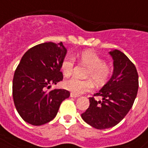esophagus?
I'll list each match as a JSON object with an SVG mask.
<instances>
[{
  "instance_id": "obj_1",
  "label": "esophagus",
  "mask_w": 148,
  "mask_h": 148,
  "mask_svg": "<svg viewBox=\"0 0 148 148\" xmlns=\"http://www.w3.org/2000/svg\"><path fill=\"white\" fill-rule=\"evenodd\" d=\"M71 97H74V98H76V97H79V96H78V95H76V94H74V93H71Z\"/></svg>"
}]
</instances>
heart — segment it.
<instances>
[{
	"label": "heart",
	"mask_w": 148,
	"mask_h": 148,
	"mask_svg": "<svg viewBox=\"0 0 148 148\" xmlns=\"http://www.w3.org/2000/svg\"><path fill=\"white\" fill-rule=\"evenodd\" d=\"M79 61L82 64L89 67L86 77H90L97 86H102L107 82L111 75V66L104 62L102 58L93 51H85L79 55ZM75 59L72 56L66 55L62 61L61 70L65 76L72 74L74 70ZM90 79L81 80L72 77L64 81L63 86L76 95L88 92L93 89V82Z\"/></svg>",
	"instance_id": "b5f03b06"
}]
</instances>
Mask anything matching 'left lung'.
Instances as JSON below:
<instances>
[{
  "label": "left lung",
  "mask_w": 148,
  "mask_h": 148,
  "mask_svg": "<svg viewBox=\"0 0 148 148\" xmlns=\"http://www.w3.org/2000/svg\"><path fill=\"white\" fill-rule=\"evenodd\" d=\"M113 59L111 78L94 96L90 97V107L82 114L85 122L97 129H106L119 124L133 106L139 88L136 68L119 50L109 52Z\"/></svg>",
  "instance_id": "8db88e82"
}]
</instances>
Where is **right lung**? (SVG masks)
<instances>
[{"instance_id": "right-lung-1", "label": "right lung", "mask_w": 148, "mask_h": 148, "mask_svg": "<svg viewBox=\"0 0 148 148\" xmlns=\"http://www.w3.org/2000/svg\"><path fill=\"white\" fill-rule=\"evenodd\" d=\"M66 51L62 42H43L21 58L12 81V97L18 113L28 124L39 126L52 121L70 97L66 90H47L62 80L61 63Z\"/></svg>"}]
</instances>
